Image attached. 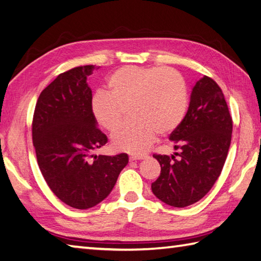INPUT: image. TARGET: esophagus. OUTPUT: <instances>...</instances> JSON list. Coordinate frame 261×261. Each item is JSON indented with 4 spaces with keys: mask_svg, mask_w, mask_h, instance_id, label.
Listing matches in <instances>:
<instances>
[{
    "mask_svg": "<svg viewBox=\"0 0 261 261\" xmlns=\"http://www.w3.org/2000/svg\"><path fill=\"white\" fill-rule=\"evenodd\" d=\"M146 156H142V155H140V156H130L129 157V160H130V162H134V161H140V160H144Z\"/></svg>",
    "mask_w": 261,
    "mask_h": 261,
    "instance_id": "34e87169",
    "label": "esophagus"
}]
</instances>
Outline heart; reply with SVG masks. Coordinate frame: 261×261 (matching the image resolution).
I'll use <instances>...</instances> for the list:
<instances>
[{
	"instance_id": "obj_1",
	"label": "heart",
	"mask_w": 261,
	"mask_h": 261,
	"mask_svg": "<svg viewBox=\"0 0 261 261\" xmlns=\"http://www.w3.org/2000/svg\"><path fill=\"white\" fill-rule=\"evenodd\" d=\"M107 94L91 97L90 113L106 131L121 124L123 111L131 121L112 136L114 149L142 154L156 139L157 132L170 135L180 125L188 107V90L182 75L173 69L126 65L106 81Z\"/></svg>"
}]
</instances>
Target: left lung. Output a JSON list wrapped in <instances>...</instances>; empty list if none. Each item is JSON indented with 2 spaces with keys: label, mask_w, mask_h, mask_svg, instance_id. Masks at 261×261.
I'll return each instance as SVG.
<instances>
[{
  "label": "left lung",
  "mask_w": 261,
  "mask_h": 261,
  "mask_svg": "<svg viewBox=\"0 0 261 261\" xmlns=\"http://www.w3.org/2000/svg\"><path fill=\"white\" fill-rule=\"evenodd\" d=\"M232 129L221 87L205 75L193 87L185 119L170 135L179 157L152 155L161 165L152 193L173 207L190 206L205 197L222 173Z\"/></svg>",
  "instance_id": "obj_1"
}]
</instances>
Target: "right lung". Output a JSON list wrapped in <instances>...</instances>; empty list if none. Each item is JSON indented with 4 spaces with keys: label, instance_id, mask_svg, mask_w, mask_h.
I'll list each match as a JSON object with an SVG mask.
<instances>
[{
    "label": "right lung",
    "instance_id": "add662e5",
    "mask_svg": "<svg viewBox=\"0 0 261 261\" xmlns=\"http://www.w3.org/2000/svg\"><path fill=\"white\" fill-rule=\"evenodd\" d=\"M95 65L59 74L40 93L33 117V144L39 170L66 205L88 209L103 201L126 166V154L91 155L107 137L90 113L93 94L87 78Z\"/></svg>",
    "mask_w": 261,
    "mask_h": 261
}]
</instances>
